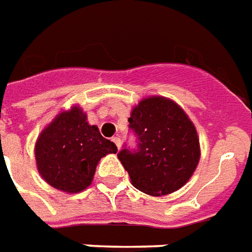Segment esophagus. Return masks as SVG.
Masks as SVG:
<instances>
[{"label": "esophagus", "mask_w": 252, "mask_h": 252, "mask_svg": "<svg viewBox=\"0 0 252 252\" xmlns=\"http://www.w3.org/2000/svg\"><path fill=\"white\" fill-rule=\"evenodd\" d=\"M112 141H113V143H115V144H116V147H117V150H120V145H121V140H120V137H113V139H112Z\"/></svg>", "instance_id": "esophagus-1"}]
</instances>
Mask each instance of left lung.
<instances>
[{"label": "left lung", "mask_w": 252, "mask_h": 252, "mask_svg": "<svg viewBox=\"0 0 252 252\" xmlns=\"http://www.w3.org/2000/svg\"><path fill=\"white\" fill-rule=\"evenodd\" d=\"M128 121L136 147L124 145L117 158L133 187L152 196L183 187L200 158L196 129L183 109L171 100L154 96L139 102Z\"/></svg>", "instance_id": "left-lung-1"}]
</instances>
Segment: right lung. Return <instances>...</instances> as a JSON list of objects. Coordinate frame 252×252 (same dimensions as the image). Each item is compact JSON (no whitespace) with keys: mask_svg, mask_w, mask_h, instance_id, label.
<instances>
[{"mask_svg":"<svg viewBox=\"0 0 252 252\" xmlns=\"http://www.w3.org/2000/svg\"><path fill=\"white\" fill-rule=\"evenodd\" d=\"M38 172L52 187L76 193L92 183L96 165L108 154H116L115 143L89 126L79 107L63 112L41 132L36 143Z\"/></svg>","mask_w":252,"mask_h":252,"instance_id":"add662e5","label":"right lung"}]
</instances>
